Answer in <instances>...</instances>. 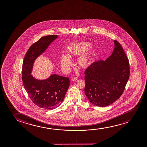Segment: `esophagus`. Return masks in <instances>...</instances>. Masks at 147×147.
Returning a JSON list of instances; mask_svg holds the SVG:
<instances>
[{
  "label": "esophagus",
  "mask_w": 147,
  "mask_h": 147,
  "mask_svg": "<svg viewBox=\"0 0 147 147\" xmlns=\"http://www.w3.org/2000/svg\"><path fill=\"white\" fill-rule=\"evenodd\" d=\"M77 80H78V78H77V77H74V78L72 79V81L73 82H75V81H76Z\"/></svg>",
  "instance_id": "34e87169"
}]
</instances>
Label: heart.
Here are the masks:
<instances>
[{
	"label": "heart",
	"instance_id": "obj_1",
	"mask_svg": "<svg viewBox=\"0 0 147 147\" xmlns=\"http://www.w3.org/2000/svg\"><path fill=\"white\" fill-rule=\"evenodd\" d=\"M91 46L90 42L83 41L72 45L68 48V53L71 57L78 56L83 53L77 62L78 66L81 68H85L88 66L93 62L96 56V50ZM61 64L64 70L68 71L72 66V62L68 57L63 55Z\"/></svg>",
	"mask_w": 147,
	"mask_h": 147
}]
</instances>
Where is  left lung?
<instances>
[{"mask_svg": "<svg viewBox=\"0 0 147 147\" xmlns=\"http://www.w3.org/2000/svg\"><path fill=\"white\" fill-rule=\"evenodd\" d=\"M106 60L91 64L84 71L85 93L89 101L98 107L112 104L123 94L129 80V59L120 43Z\"/></svg>", "mask_w": 147, "mask_h": 147, "instance_id": "1", "label": "left lung"}]
</instances>
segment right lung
Wrapping results in <instances>:
<instances>
[{
    "label": "right lung",
    "instance_id": "add662e5",
    "mask_svg": "<svg viewBox=\"0 0 147 147\" xmlns=\"http://www.w3.org/2000/svg\"><path fill=\"white\" fill-rule=\"evenodd\" d=\"M57 35L43 36L28 49L22 63L23 85L31 100L42 109H53L62 103L70 85L68 77L54 74L45 80H38L30 74L37 57L47 48Z\"/></svg>",
    "mask_w": 147,
    "mask_h": 147
}]
</instances>
